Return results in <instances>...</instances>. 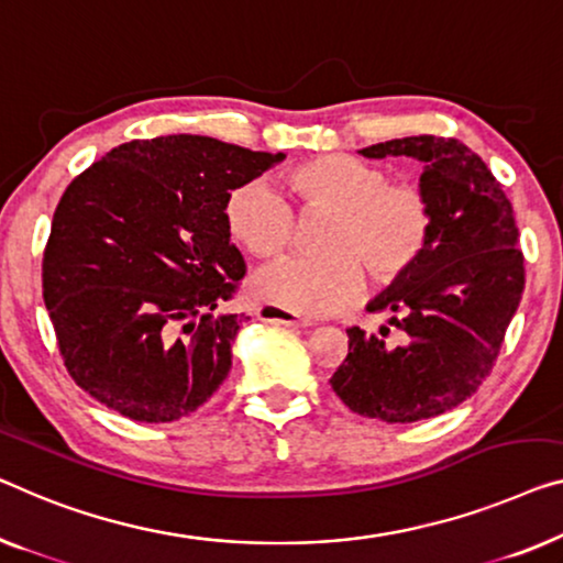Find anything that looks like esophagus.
Segmentation results:
<instances>
[{"mask_svg": "<svg viewBox=\"0 0 563 563\" xmlns=\"http://www.w3.org/2000/svg\"><path fill=\"white\" fill-rule=\"evenodd\" d=\"M256 317L262 322H274V324H287V328H295V330H305L309 328V320H305V317L299 314H291V312H284V309L279 307H272V305H262L256 309Z\"/></svg>", "mask_w": 563, "mask_h": 563, "instance_id": "34e87169", "label": "esophagus"}]
</instances>
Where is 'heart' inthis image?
Returning <instances> with one entry per match:
<instances>
[{"label": "heart", "instance_id": "b5f03b06", "mask_svg": "<svg viewBox=\"0 0 563 563\" xmlns=\"http://www.w3.org/2000/svg\"><path fill=\"white\" fill-rule=\"evenodd\" d=\"M390 180L386 167L350 154H322L291 167L284 185L301 210H330L317 239L322 254L287 256L262 268L251 282L254 297L284 312L322 317L353 305L363 272L376 284L401 279L429 243L431 202L421 187ZM223 221L256 258L282 254L297 233L295 210L264 177L228 192Z\"/></svg>", "mask_w": 563, "mask_h": 563}]
</instances>
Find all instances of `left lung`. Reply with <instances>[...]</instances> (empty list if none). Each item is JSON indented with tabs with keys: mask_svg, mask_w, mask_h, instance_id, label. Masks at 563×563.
Instances as JSON below:
<instances>
[{
	"mask_svg": "<svg viewBox=\"0 0 563 563\" xmlns=\"http://www.w3.org/2000/svg\"><path fill=\"white\" fill-rule=\"evenodd\" d=\"M363 157L423 162L431 235L417 264L368 305L394 312L401 342L347 330L332 390L350 411L386 423L423 421L475 394L498 361L526 287L512 206L475 152L444 136H404Z\"/></svg>",
	"mask_w": 563,
	"mask_h": 563,
	"instance_id": "1",
	"label": "left lung"
}]
</instances>
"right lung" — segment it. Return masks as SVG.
<instances>
[{
	"label": "right lung",
	"instance_id": "obj_1",
	"mask_svg": "<svg viewBox=\"0 0 563 563\" xmlns=\"http://www.w3.org/2000/svg\"><path fill=\"white\" fill-rule=\"evenodd\" d=\"M284 154L169 134L111 150L65 187L43 299L70 378L121 417L177 421L231 371L246 317L221 312L246 274L228 192Z\"/></svg>",
	"mask_w": 563,
	"mask_h": 563
}]
</instances>
